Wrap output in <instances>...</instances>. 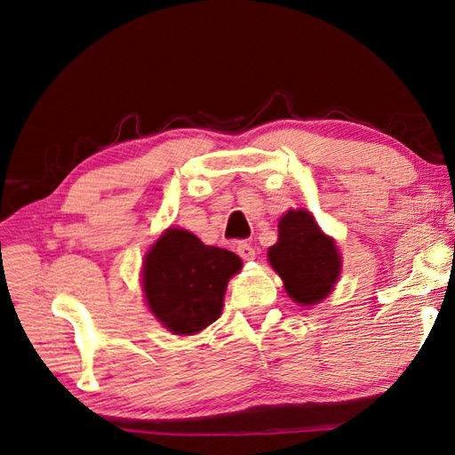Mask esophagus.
<instances>
[{
    "label": "esophagus",
    "mask_w": 455,
    "mask_h": 455,
    "mask_svg": "<svg viewBox=\"0 0 455 455\" xmlns=\"http://www.w3.org/2000/svg\"><path fill=\"white\" fill-rule=\"evenodd\" d=\"M237 254L244 259V261H251L256 258V251L252 249V244L249 243H239L237 244Z\"/></svg>",
    "instance_id": "1"
}]
</instances>
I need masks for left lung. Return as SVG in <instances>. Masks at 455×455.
Instances as JSON below:
<instances>
[{
    "label": "left lung",
    "instance_id": "obj_1",
    "mask_svg": "<svg viewBox=\"0 0 455 455\" xmlns=\"http://www.w3.org/2000/svg\"><path fill=\"white\" fill-rule=\"evenodd\" d=\"M267 259L299 306H313L332 292L341 271L334 239L304 209H291L279 220V241L269 246Z\"/></svg>",
    "mask_w": 455,
    "mask_h": 455
}]
</instances>
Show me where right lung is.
I'll list each match as a JSON object with an SVG mask.
<instances>
[{
  "label": "right lung",
  "mask_w": 455,
  "mask_h": 455,
  "mask_svg": "<svg viewBox=\"0 0 455 455\" xmlns=\"http://www.w3.org/2000/svg\"><path fill=\"white\" fill-rule=\"evenodd\" d=\"M241 267L237 254L169 228L144 258L148 307L172 334L201 332L222 313L228 283Z\"/></svg>",
  "instance_id": "1"
}]
</instances>
